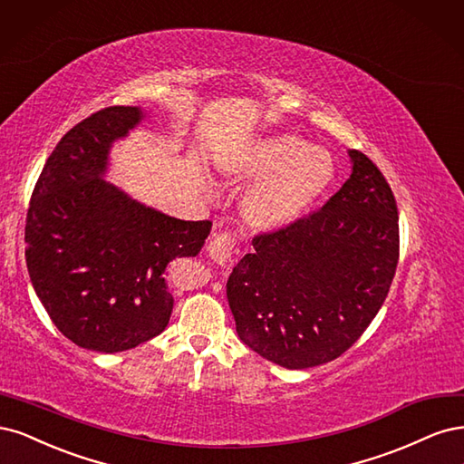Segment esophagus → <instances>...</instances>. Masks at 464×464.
I'll return each instance as SVG.
<instances>
[{
	"instance_id": "1",
	"label": "esophagus",
	"mask_w": 464,
	"mask_h": 464,
	"mask_svg": "<svg viewBox=\"0 0 464 464\" xmlns=\"http://www.w3.org/2000/svg\"><path fill=\"white\" fill-rule=\"evenodd\" d=\"M235 248V238L231 233H218L210 238V243H208V254H210V258L219 264V266H227V262L231 260V254Z\"/></svg>"
}]
</instances>
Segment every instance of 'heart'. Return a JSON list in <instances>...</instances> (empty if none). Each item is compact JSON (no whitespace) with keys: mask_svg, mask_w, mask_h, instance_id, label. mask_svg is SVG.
<instances>
[{"mask_svg":"<svg viewBox=\"0 0 464 464\" xmlns=\"http://www.w3.org/2000/svg\"><path fill=\"white\" fill-rule=\"evenodd\" d=\"M229 185H254L241 202L252 229L279 231L303 219L335 181L330 152L289 132L250 140L219 168Z\"/></svg>","mask_w":464,"mask_h":464,"instance_id":"heart-1","label":"heart"}]
</instances>
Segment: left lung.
<instances>
[{"instance_id": "obj_1", "label": "left lung", "mask_w": 464, "mask_h": 464, "mask_svg": "<svg viewBox=\"0 0 464 464\" xmlns=\"http://www.w3.org/2000/svg\"><path fill=\"white\" fill-rule=\"evenodd\" d=\"M351 177L322 210L252 238L227 301L245 345L283 368L320 366L376 318L397 270L399 216L382 171L349 150Z\"/></svg>"}]
</instances>
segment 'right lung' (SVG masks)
Masks as SVG:
<instances>
[{"instance_id":"right-lung-1","label":"right lung","mask_w":464,"mask_h":464,"mask_svg":"<svg viewBox=\"0 0 464 464\" xmlns=\"http://www.w3.org/2000/svg\"><path fill=\"white\" fill-rule=\"evenodd\" d=\"M144 111L100 110L59 140L26 214V267L40 303L74 345L121 353L160 335L173 296L168 264L197 256L212 221H183L106 181L110 150Z\"/></svg>"}]
</instances>
